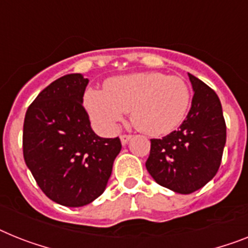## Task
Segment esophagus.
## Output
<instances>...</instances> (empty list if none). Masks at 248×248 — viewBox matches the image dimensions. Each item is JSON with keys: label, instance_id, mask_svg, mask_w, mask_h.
<instances>
[{"label": "esophagus", "instance_id": "obj_1", "mask_svg": "<svg viewBox=\"0 0 248 248\" xmlns=\"http://www.w3.org/2000/svg\"><path fill=\"white\" fill-rule=\"evenodd\" d=\"M120 139H121V143H122V145H126V143L132 139V136H131V135H121Z\"/></svg>", "mask_w": 248, "mask_h": 248}]
</instances>
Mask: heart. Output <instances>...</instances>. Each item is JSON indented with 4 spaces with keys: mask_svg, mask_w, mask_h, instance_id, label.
<instances>
[{
    "mask_svg": "<svg viewBox=\"0 0 248 248\" xmlns=\"http://www.w3.org/2000/svg\"><path fill=\"white\" fill-rule=\"evenodd\" d=\"M190 92L179 77L161 73H132L114 77L105 84V92L88 89L84 106L93 124L112 132L130 111L131 122L147 135H165L175 130L188 112Z\"/></svg>",
    "mask_w": 248,
    "mask_h": 248,
    "instance_id": "b5f03b06",
    "label": "heart"
}]
</instances>
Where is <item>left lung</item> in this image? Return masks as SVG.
<instances>
[{"label":"left lung","mask_w":248,"mask_h":248,"mask_svg":"<svg viewBox=\"0 0 248 248\" xmlns=\"http://www.w3.org/2000/svg\"><path fill=\"white\" fill-rule=\"evenodd\" d=\"M194 95L178 131L151 139L146 169L157 184L190 194L211 182L219 169L226 145L222 105L213 89L188 74Z\"/></svg>","instance_id":"8db88e82"}]
</instances>
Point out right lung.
Here are the masks:
<instances>
[{"instance_id":"1","label":"right lung","mask_w":248,"mask_h":248,"mask_svg":"<svg viewBox=\"0 0 248 248\" xmlns=\"http://www.w3.org/2000/svg\"><path fill=\"white\" fill-rule=\"evenodd\" d=\"M88 79L66 74L43 89L24 121L25 163L47 198L83 207L105 191L121 141L94 134L83 107Z\"/></svg>"}]
</instances>
